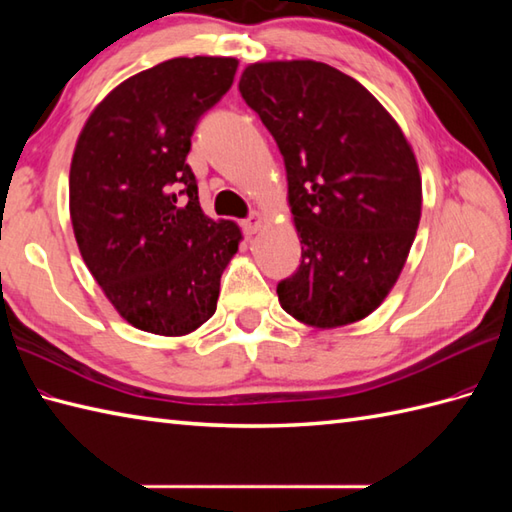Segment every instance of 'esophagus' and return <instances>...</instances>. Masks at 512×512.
I'll use <instances>...</instances> for the list:
<instances>
[{
	"instance_id": "1",
	"label": "esophagus",
	"mask_w": 512,
	"mask_h": 512,
	"mask_svg": "<svg viewBox=\"0 0 512 512\" xmlns=\"http://www.w3.org/2000/svg\"><path fill=\"white\" fill-rule=\"evenodd\" d=\"M244 233L250 237V235H255V233H259L262 231V226H264V217H262V213H253L248 217V220H244Z\"/></svg>"
}]
</instances>
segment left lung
<instances>
[{
  "instance_id": "1",
  "label": "left lung",
  "mask_w": 512,
  "mask_h": 512,
  "mask_svg": "<svg viewBox=\"0 0 512 512\" xmlns=\"http://www.w3.org/2000/svg\"><path fill=\"white\" fill-rule=\"evenodd\" d=\"M239 92L284 156L301 237V266L277 286L281 308L317 330L369 317L398 281L420 224L409 140L372 92L328 63H250Z\"/></svg>"
}]
</instances>
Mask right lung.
I'll use <instances>...</instances> for the list:
<instances>
[{
    "mask_svg": "<svg viewBox=\"0 0 512 512\" xmlns=\"http://www.w3.org/2000/svg\"><path fill=\"white\" fill-rule=\"evenodd\" d=\"M235 57H178L94 107L70 165V220L96 284L134 328L184 336L213 317L242 231L204 215L187 156L200 116L233 85Z\"/></svg>",
    "mask_w": 512,
    "mask_h": 512,
    "instance_id": "1",
    "label": "right lung"
}]
</instances>
